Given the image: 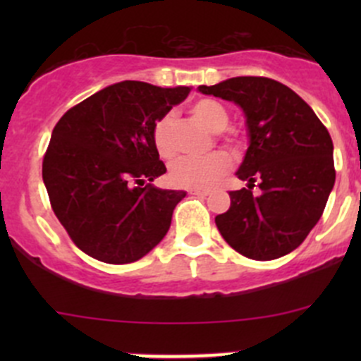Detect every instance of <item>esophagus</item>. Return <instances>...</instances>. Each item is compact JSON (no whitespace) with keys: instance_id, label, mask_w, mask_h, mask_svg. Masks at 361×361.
<instances>
[{"instance_id":"obj_1","label":"esophagus","mask_w":361,"mask_h":361,"mask_svg":"<svg viewBox=\"0 0 361 361\" xmlns=\"http://www.w3.org/2000/svg\"><path fill=\"white\" fill-rule=\"evenodd\" d=\"M190 194L199 195V197H206L209 194V190H206V188H194V190H190Z\"/></svg>"}]
</instances>
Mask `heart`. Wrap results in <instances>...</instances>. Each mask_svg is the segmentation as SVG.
Listing matches in <instances>:
<instances>
[{
    "mask_svg": "<svg viewBox=\"0 0 361 361\" xmlns=\"http://www.w3.org/2000/svg\"><path fill=\"white\" fill-rule=\"evenodd\" d=\"M190 113L209 133H221L228 126V111L214 99H199L190 106ZM155 150L162 159L176 155V116L166 113L154 126ZM232 152L238 150L235 141L228 140ZM231 169V157L224 152H214L204 159H178L169 167V180L176 187L207 188L216 183Z\"/></svg>",
    "mask_w": 361,
    "mask_h": 361,
    "instance_id": "b5f03b06",
    "label": "heart"
}]
</instances>
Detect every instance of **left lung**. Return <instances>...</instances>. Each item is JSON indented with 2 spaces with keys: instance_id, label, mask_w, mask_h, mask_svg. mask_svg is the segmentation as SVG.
Returning a JSON list of instances; mask_svg holds the SVG:
<instances>
[{
  "instance_id": "left-lung-1",
  "label": "left lung",
  "mask_w": 361,
  "mask_h": 361,
  "mask_svg": "<svg viewBox=\"0 0 361 361\" xmlns=\"http://www.w3.org/2000/svg\"><path fill=\"white\" fill-rule=\"evenodd\" d=\"M199 92L238 104L248 130L235 173L248 188L231 192V207L214 218L221 238L253 260L288 255L318 224L336 183L329 130L298 94L264 76H235Z\"/></svg>"
}]
</instances>
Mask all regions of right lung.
Instances as JSON below:
<instances>
[{
  "label": "right lung",
  "mask_w": 361,
  "mask_h": 361,
  "mask_svg": "<svg viewBox=\"0 0 361 361\" xmlns=\"http://www.w3.org/2000/svg\"><path fill=\"white\" fill-rule=\"evenodd\" d=\"M190 87L113 83L61 116L43 157L50 204L76 246L106 264H130L167 234L183 190L152 185L166 173L154 126Z\"/></svg>",
  "instance_id": "1"
}]
</instances>
